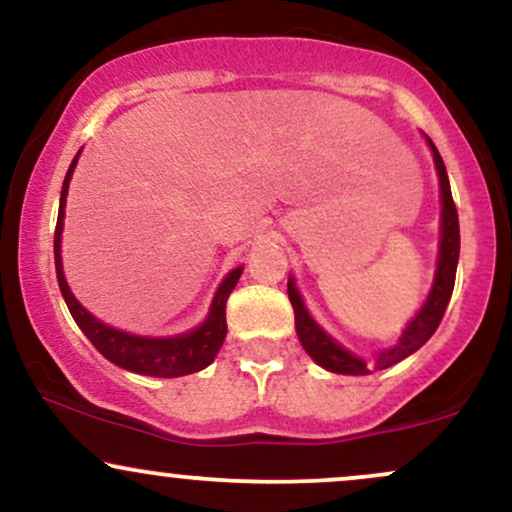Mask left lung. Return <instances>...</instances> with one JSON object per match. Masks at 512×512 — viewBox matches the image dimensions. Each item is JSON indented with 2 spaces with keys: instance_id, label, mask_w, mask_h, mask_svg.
Returning <instances> with one entry per match:
<instances>
[{
  "instance_id": "obj_1",
  "label": "left lung",
  "mask_w": 512,
  "mask_h": 512,
  "mask_svg": "<svg viewBox=\"0 0 512 512\" xmlns=\"http://www.w3.org/2000/svg\"><path fill=\"white\" fill-rule=\"evenodd\" d=\"M428 146L433 151V161H436L438 178H440V197H443V223H440V260H438V272L436 281H433V289L428 293L424 308L419 310V315L409 322L407 330L402 332L399 342L390 349L380 351L375 358V368L385 370L395 363L402 361L414 354L416 349H421L428 339L433 337V332L438 330L440 320H443L445 308H448L452 289H455V272H457V257H460V221H457V209L452 202L448 173H445V163L440 158L438 149L428 139ZM289 301L293 305V315H296V332L301 339L303 349L313 356L315 363H320L322 368L332 370V373L342 375H368L370 366L366 361L356 358L354 354L342 349L337 342H332L320 327L310 320L308 310L303 308L301 296H298L293 281L289 284Z\"/></svg>"
}]
</instances>
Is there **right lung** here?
Masks as SVG:
<instances>
[{
	"mask_svg": "<svg viewBox=\"0 0 512 512\" xmlns=\"http://www.w3.org/2000/svg\"><path fill=\"white\" fill-rule=\"evenodd\" d=\"M76 166V158L72 166L67 170V178L62 185V197H60V214H57V226H55V269H57V281H60V291L67 301V308L76 325L81 327V332L86 334L88 342L96 346L101 354L113 361L115 366L134 370V373L142 375H156V378H178V375L197 373V370L207 368L214 356L219 354L223 339H226V301L231 296V291L236 289L240 274L243 269H233L231 274L223 279L221 289L216 291L214 303H211V313L202 327L197 330L182 334V337H170V339H149V337H134V334L113 330V327L103 325L101 320H96L88 310L81 305L69 291L67 281H64L62 272V257H60V236H62V219H64V204H67V187L69 178H72V170Z\"/></svg>",
	"mask_w": 512,
	"mask_h": 512,
	"instance_id": "obj_1",
	"label": "right lung"
}]
</instances>
